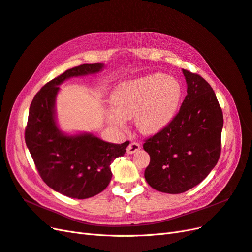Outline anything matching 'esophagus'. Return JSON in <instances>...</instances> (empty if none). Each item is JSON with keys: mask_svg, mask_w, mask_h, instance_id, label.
Instances as JSON below:
<instances>
[{"mask_svg": "<svg viewBox=\"0 0 252 252\" xmlns=\"http://www.w3.org/2000/svg\"><path fill=\"white\" fill-rule=\"evenodd\" d=\"M140 149H141L140 144L135 143V142L130 143V144H129V146L127 147V154H128V155L135 154V152H136V151H139Z\"/></svg>", "mask_w": 252, "mask_h": 252, "instance_id": "obj_1", "label": "esophagus"}]
</instances>
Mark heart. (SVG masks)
Masks as SVG:
<instances>
[{
  "mask_svg": "<svg viewBox=\"0 0 252 252\" xmlns=\"http://www.w3.org/2000/svg\"><path fill=\"white\" fill-rule=\"evenodd\" d=\"M181 96L182 88L175 79L163 73L147 74L120 84L111 96L113 108L106 117L120 128L134 118L141 133L155 135L171 123Z\"/></svg>",
  "mask_w": 252,
  "mask_h": 252,
  "instance_id": "b5f03b06",
  "label": "heart"
}]
</instances>
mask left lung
<instances>
[{"label":"left lung","mask_w":252,"mask_h":252,"mask_svg":"<svg viewBox=\"0 0 252 252\" xmlns=\"http://www.w3.org/2000/svg\"><path fill=\"white\" fill-rule=\"evenodd\" d=\"M187 95L179 113L143 148L150 156L145 180L158 191L177 194L193 188L219 161L223 112L201 75L183 69Z\"/></svg>","instance_id":"1"}]
</instances>
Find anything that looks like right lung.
<instances>
[{
  "instance_id": "obj_1",
  "label": "right lung",
  "mask_w": 252,
  "mask_h": 252,
  "mask_svg": "<svg viewBox=\"0 0 252 252\" xmlns=\"http://www.w3.org/2000/svg\"><path fill=\"white\" fill-rule=\"evenodd\" d=\"M103 63L83 64L51 80L35 94L29 108L25 142L41 178L51 189L72 199H88L108 186L114 158L129 142L112 144L90 132L68 134L57 122L56 101L66 80L101 72Z\"/></svg>"
}]
</instances>
